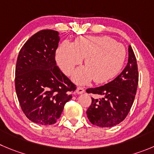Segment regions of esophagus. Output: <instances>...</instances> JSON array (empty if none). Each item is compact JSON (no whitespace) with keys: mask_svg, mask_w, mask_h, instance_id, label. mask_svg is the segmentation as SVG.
<instances>
[{"mask_svg":"<svg viewBox=\"0 0 154 154\" xmlns=\"http://www.w3.org/2000/svg\"><path fill=\"white\" fill-rule=\"evenodd\" d=\"M84 87H77V89L76 90V93H77V94H82V93H84Z\"/></svg>","mask_w":154,"mask_h":154,"instance_id":"34e87169","label":"esophagus"}]
</instances>
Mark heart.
Here are the masks:
<instances>
[{"label":"heart","instance_id":"1","mask_svg":"<svg viewBox=\"0 0 154 154\" xmlns=\"http://www.w3.org/2000/svg\"><path fill=\"white\" fill-rule=\"evenodd\" d=\"M125 57V47L110 37L87 35L77 38L73 44L64 42L57 49L56 60L63 72L70 75L85 58V67L76 71L74 81L84 84L93 79L97 84H103L120 72Z\"/></svg>","mask_w":154,"mask_h":154}]
</instances>
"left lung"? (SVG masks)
Listing matches in <instances>:
<instances>
[{
  "label": "left lung",
  "instance_id": "left-lung-1",
  "mask_svg": "<svg viewBox=\"0 0 154 154\" xmlns=\"http://www.w3.org/2000/svg\"><path fill=\"white\" fill-rule=\"evenodd\" d=\"M138 77L137 60L129 45L128 61L122 72L105 85L86 90L95 95L87 110L90 122L102 128L112 127L122 122L133 105Z\"/></svg>",
  "mask_w": 154,
  "mask_h": 154
}]
</instances>
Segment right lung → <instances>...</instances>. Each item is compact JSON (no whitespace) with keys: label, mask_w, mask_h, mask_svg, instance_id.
Returning <instances> with one entry per match:
<instances>
[{"label":"right lung","mask_w":154,"mask_h":154,"mask_svg":"<svg viewBox=\"0 0 154 154\" xmlns=\"http://www.w3.org/2000/svg\"><path fill=\"white\" fill-rule=\"evenodd\" d=\"M59 40L57 31L41 30L26 42L17 57V98L25 116L36 124H54L77 88L56 64Z\"/></svg>","instance_id":"right-lung-1"}]
</instances>
